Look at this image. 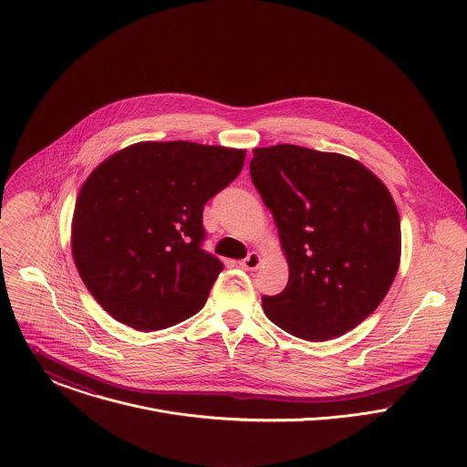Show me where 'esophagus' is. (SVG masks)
<instances>
[{
  "mask_svg": "<svg viewBox=\"0 0 467 467\" xmlns=\"http://www.w3.org/2000/svg\"><path fill=\"white\" fill-rule=\"evenodd\" d=\"M240 265L244 270H247V272H254L258 265H260V254L258 253H249L242 262H240Z\"/></svg>",
  "mask_w": 467,
  "mask_h": 467,
  "instance_id": "esophagus-1",
  "label": "esophagus"
}]
</instances>
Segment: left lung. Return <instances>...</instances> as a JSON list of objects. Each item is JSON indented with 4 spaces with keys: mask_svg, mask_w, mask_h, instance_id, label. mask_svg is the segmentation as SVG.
<instances>
[{
    "mask_svg": "<svg viewBox=\"0 0 467 467\" xmlns=\"http://www.w3.org/2000/svg\"><path fill=\"white\" fill-rule=\"evenodd\" d=\"M249 171L290 270L281 294L262 297L265 316L310 342L346 335L399 270L401 222L388 188L355 159L292 144L253 150Z\"/></svg>",
    "mask_w": 467,
    "mask_h": 467,
    "instance_id": "8db88e82",
    "label": "left lung"
}]
</instances>
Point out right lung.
<instances>
[{
	"label": "right lung",
	"instance_id": "1",
	"mask_svg": "<svg viewBox=\"0 0 467 467\" xmlns=\"http://www.w3.org/2000/svg\"><path fill=\"white\" fill-rule=\"evenodd\" d=\"M244 150L140 142L85 181L72 254L94 299L119 323L161 330L197 314L223 264L207 253L203 207L242 171Z\"/></svg>",
	"mask_w": 467,
	"mask_h": 467
}]
</instances>
